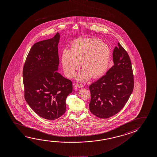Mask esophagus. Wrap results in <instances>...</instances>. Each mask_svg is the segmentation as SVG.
Segmentation results:
<instances>
[{
  "mask_svg": "<svg viewBox=\"0 0 157 157\" xmlns=\"http://www.w3.org/2000/svg\"><path fill=\"white\" fill-rule=\"evenodd\" d=\"M77 87H79V88H82V87H84V85L82 84H77Z\"/></svg>",
  "mask_w": 157,
  "mask_h": 157,
  "instance_id": "1",
  "label": "esophagus"
}]
</instances>
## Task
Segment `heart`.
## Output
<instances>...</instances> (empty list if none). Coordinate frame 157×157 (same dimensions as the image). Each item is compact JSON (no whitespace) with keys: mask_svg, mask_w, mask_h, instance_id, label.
Returning <instances> with one entry per match:
<instances>
[{"mask_svg":"<svg viewBox=\"0 0 157 157\" xmlns=\"http://www.w3.org/2000/svg\"><path fill=\"white\" fill-rule=\"evenodd\" d=\"M108 45L96 38L76 39L72 41L70 50L62 52L61 62L64 73L68 78L73 77L82 63V70L77 76L79 82L92 77H100L108 68L111 59Z\"/></svg>","mask_w":157,"mask_h":157,"instance_id":"b5f03b06","label":"heart"}]
</instances>
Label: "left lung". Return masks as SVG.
Instances as JSON below:
<instances>
[{
	"label": "left lung",
	"mask_w": 157,
	"mask_h": 157,
	"mask_svg": "<svg viewBox=\"0 0 157 157\" xmlns=\"http://www.w3.org/2000/svg\"><path fill=\"white\" fill-rule=\"evenodd\" d=\"M114 65L89 86V109L100 118H108L123 109L134 89V75L130 57L121 44L113 50Z\"/></svg>",
	"instance_id": "left-lung-1"
}]
</instances>
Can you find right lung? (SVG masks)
Listing matches in <instances>:
<instances>
[{
    "mask_svg": "<svg viewBox=\"0 0 157 157\" xmlns=\"http://www.w3.org/2000/svg\"><path fill=\"white\" fill-rule=\"evenodd\" d=\"M59 33L34 44L23 69L25 98L41 118L55 120L64 114L66 100L72 93V82L59 71Z\"/></svg>",
    "mask_w": 157,
    "mask_h": 157,
    "instance_id": "right-lung-1",
    "label": "right lung"
}]
</instances>
